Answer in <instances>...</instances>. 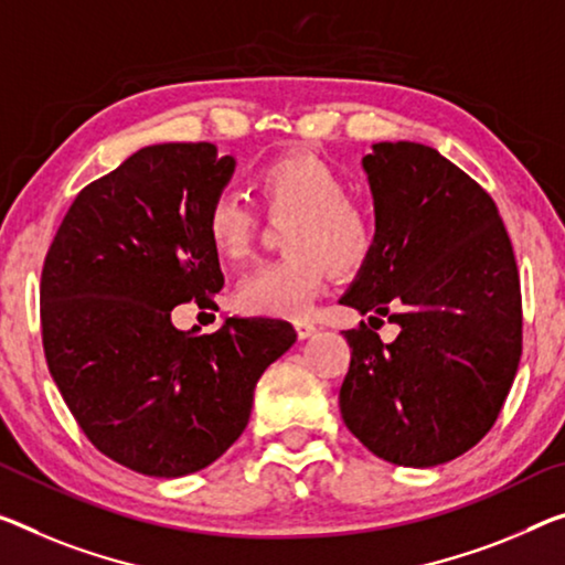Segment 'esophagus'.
Returning a JSON list of instances; mask_svg holds the SVG:
<instances>
[{
  "instance_id": "34e87169",
  "label": "esophagus",
  "mask_w": 565,
  "mask_h": 565,
  "mask_svg": "<svg viewBox=\"0 0 565 565\" xmlns=\"http://www.w3.org/2000/svg\"><path fill=\"white\" fill-rule=\"evenodd\" d=\"M295 331H298V338H300V341H306V338L316 335L318 328L312 326L310 320H295Z\"/></svg>"
}]
</instances>
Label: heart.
<instances>
[{"label": "heart", "mask_w": 565, "mask_h": 565, "mask_svg": "<svg viewBox=\"0 0 565 565\" xmlns=\"http://www.w3.org/2000/svg\"><path fill=\"white\" fill-rule=\"evenodd\" d=\"M253 192L267 216L292 220L285 232L288 257L259 265L242 277L234 302L270 318H306L323 288L326 265L353 273L376 249V216L349 196L345 177L312 153L277 156L253 177ZM204 234L224 263H239L253 249L257 214L234 194H216L204 212Z\"/></svg>", "instance_id": "1"}]
</instances>
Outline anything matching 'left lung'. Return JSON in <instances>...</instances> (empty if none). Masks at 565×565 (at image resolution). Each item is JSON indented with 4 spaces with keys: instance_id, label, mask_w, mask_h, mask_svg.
Instances as JSON below:
<instances>
[{
    "instance_id": "1",
    "label": "left lung",
    "mask_w": 565,
    "mask_h": 565,
    "mask_svg": "<svg viewBox=\"0 0 565 565\" xmlns=\"http://www.w3.org/2000/svg\"><path fill=\"white\" fill-rule=\"evenodd\" d=\"M363 169L379 239L341 302L371 328L343 331L341 416L386 462L445 465L492 429L518 373L513 245L492 196L431 146L373 143ZM381 315L399 326L392 344L372 331Z\"/></svg>"
}]
</instances>
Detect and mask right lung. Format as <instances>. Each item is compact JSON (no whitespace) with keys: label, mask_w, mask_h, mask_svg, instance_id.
Returning <instances> with one entry per match:
<instances>
[{"label":"right lung","mask_w":565,"mask_h":565,"mask_svg":"<svg viewBox=\"0 0 565 565\" xmlns=\"http://www.w3.org/2000/svg\"><path fill=\"white\" fill-rule=\"evenodd\" d=\"M232 171L214 143L146 146L75 196L47 249V369L93 447L134 472L184 477L220 459L259 376L298 338L275 318H227L204 335L171 323L224 285L204 212Z\"/></svg>","instance_id":"1"}]
</instances>
